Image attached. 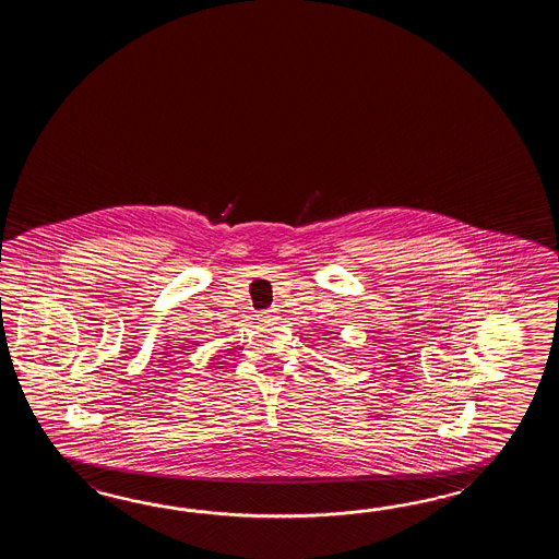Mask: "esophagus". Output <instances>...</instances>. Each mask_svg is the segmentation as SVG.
Returning a JSON list of instances; mask_svg holds the SVG:
<instances>
[{
    "label": "esophagus",
    "mask_w": 559,
    "mask_h": 559,
    "mask_svg": "<svg viewBox=\"0 0 559 559\" xmlns=\"http://www.w3.org/2000/svg\"><path fill=\"white\" fill-rule=\"evenodd\" d=\"M277 311L275 309H265V311H262L260 313V320L265 321V323H270V321H274L277 316H275Z\"/></svg>",
    "instance_id": "34e87169"
}]
</instances>
